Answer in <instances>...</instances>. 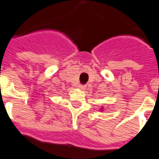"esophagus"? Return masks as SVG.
I'll list each match as a JSON object with an SVG mask.
<instances>
[{
	"label": "esophagus",
	"instance_id": "34e87169",
	"mask_svg": "<svg viewBox=\"0 0 159 159\" xmlns=\"http://www.w3.org/2000/svg\"><path fill=\"white\" fill-rule=\"evenodd\" d=\"M85 87H86V86H85V85H81V84H80V85H78V89H82V90H84V89H85Z\"/></svg>",
	"mask_w": 159,
	"mask_h": 159
}]
</instances>
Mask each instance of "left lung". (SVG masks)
<instances>
[{
    "mask_svg": "<svg viewBox=\"0 0 159 159\" xmlns=\"http://www.w3.org/2000/svg\"><path fill=\"white\" fill-rule=\"evenodd\" d=\"M101 110H102H102H103V106H102V109H101Z\"/></svg>",
    "mask_w": 159,
    "mask_h": 159,
    "instance_id": "left-lung-1",
    "label": "left lung"
}]
</instances>
